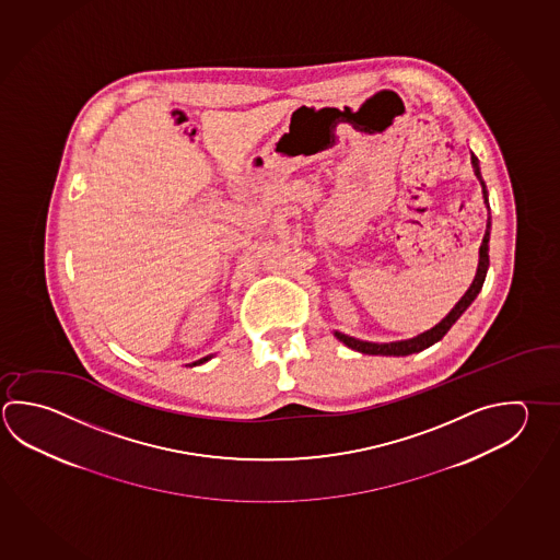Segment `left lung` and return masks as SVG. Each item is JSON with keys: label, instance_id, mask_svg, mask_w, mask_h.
<instances>
[{"label": "left lung", "instance_id": "8db88e82", "mask_svg": "<svg viewBox=\"0 0 560 560\" xmlns=\"http://www.w3.org/2000/svg\"><path fill=\"white\" fill-rule=\"evenodd\" d=\"M471 164H474L475 176L481 182L483 186V198H486V206L489 208V201H487L486 182L481 178V172H479V160L475 154H471ZM489 230H491V218L487 220L486 235H483V243L479 247V265H477V273H475L474 283L465 291V295L459 299V303L450 311V315L443 318L442 323H438L435 327L425 330L418 337L408 338V340H398V342H366V340H359V338L347 337L342 332H335V337L345 342L349 349L362 352V354H382V357H408L413 352H420V350L432 347L433 342L442 340L445 337V332L450 328L454 327L455 320L462 317L465 313V308L471 305L475 301V296L479 295L483 281H486L487 269H489Z\"/></svg>", "mask_w": 560, "mask_h": 560}]
</instances>
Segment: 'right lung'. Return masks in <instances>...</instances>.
Returning a JSON list of instances; mask_svg holds the SVG:
<instances>
[{"mask_svg": "<svg viewBox=\"0 0 560 560\" xmlns=\"http://www.w3.org/2000/svg\"><path fill=\"white\" fill-rule=\"evenodd\" d=\"M211 357H203V359H200V360H196V362H194V364H191V366H198V364H203V362H208V360H210Z\"/></svg>", "mask_w": 560, "mask_h": 560, "instance_id": "obj_1", "label": "right lung"}]
</instances>
